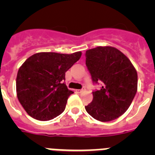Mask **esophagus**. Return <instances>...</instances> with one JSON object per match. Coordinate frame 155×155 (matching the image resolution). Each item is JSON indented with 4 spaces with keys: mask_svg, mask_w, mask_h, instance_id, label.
Returning <instances> with one entry per match:
<instances>
[{
    "mask_svg": "<svg viewBox=\"0 0 155 155\" xmlns=\"http://www.w3.org/2000/svg\"><path fill=\"white\" fill-rule=\"evenodd\" d=\"M85 91V89L84 88H83V89H80V90H77V92H78V93H81L83 92V91Z\"/></svg>",
    "mask_w": 155,
    "mask_h": 155,
    "instance_id": "34e87169",
    "label": "esophagus"
}]
</instances>
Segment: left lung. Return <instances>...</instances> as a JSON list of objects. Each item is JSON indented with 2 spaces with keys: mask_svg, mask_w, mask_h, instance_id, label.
I'll return each instance as SVG.
<instances>
[{
  "mask_svg": "<svg viewBox=\"0 0 155 155\" xmlns=\"http://www.w3.org/2000/svg\"><path fill=\"white\" fill-rule=\"evenodd\" d=\"M85 56L93 81L102 84L101 89L93 91L86 111L98 121L116 120L128 109L137 91L136 69L127 56L113 46L87 50Z\"/></svg>",
  "mask_w": 155,
  "mask_h": 155,
  "instance_id": "obj_1",
  "label": "left lung"
}]
</instances>
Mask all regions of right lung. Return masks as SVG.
Wrapping results in <instances>:
<instances>
[{"label":"right lung","mask_w":155,"mask_h":155,"mask_svg":"<svg viewBox=\"0 0 155 155\" xmlns=\"http://www.w3.org/2000/svg\"><path fill=\"white\" fill-rule=\"evenodd\" d=\"M81 52H41L28 57L19 68L16 92L19 102L32 118L50 120L65 109L73 91L64 82L65 73L78 61Z\"/></svg>","instance_id":"add662e5"}]
</instances>
